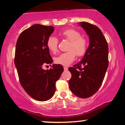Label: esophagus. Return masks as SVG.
Here are the masks:
<instances>
[{
	"label": "esophagus",
	"instance_id": "obj_1",
	"mask_svg": "<svg viewBox=\"0 0 125 125\" xmlns=\"http://www.w3.org/2000/svg\"><path fill=\"white\" fill-rule=\"evenodd\" d=\"M63 68H64V71H67V69H68V67H67V66H64Z\"/></svg>",
	"mask_w": 125,
	"mask_h": 125
}]
</instances>
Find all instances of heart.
Segmentation results:
<instances>
[{
  "instance_id": "heart-1",
  "label": "heart",
  "mask_w": 125,
  "mask_h": 125,
  "mask_svg": "<svg viewBox=\"0 0 125 125\" xmlns=\"http://www.w3.org/2000/svg\"><path fill=\"white\" fill-rule=\"evenodd\" d=\"M62 39L69 41L67 50L68 51L54 58V62L57 64L67 66L74 61L76 54L77 57L83 56L88 48V41L86 38L81 36V33L76 30L69 29L60 33ZM58 39L54 36H50L48 39L46 45L48 49L53 53L58 51Z\"/></svg>"
}]
</instances>
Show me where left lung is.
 I'll return each instance as SVG.
<instances>
[{"mask_svg":"<svg viewBox=\"0 0 125 125\" xmlns=\"http://www.w3.org/2000/svg\"><path fill=\"white\" fill-rule=\"evenodd\" d=\"M79 23L89 36L90 44L82 60L69 68L72 74L69 85L76 96L87 98L94 95L102 84L109 65V48L98 27L84 21Z\"/></svg>","mask_w":125,"mask_h":125,"instance_id":"left-lung-1","label":"left lung"}]
</instances>
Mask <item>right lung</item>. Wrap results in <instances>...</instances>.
Returning <instances> with one entry per match:
<instances>
[{
    "label": "right lung",
    "instance_id": "1",
    "mask_svg": "<svg viewBox=\"0 0 125 125\" xmlns=\"http://www.w3.org/2000/svg\"><path fill=\"white\" fill-rule=\"evenodd\" d=\"M53 31L52 26L34 25L21 33L16 45L15 64L20 83L30 96L39 101L52 97L56 82L64 71L59 64L43 69L53 62L46 42Z\"/></svg>",
    "mask_w": 125,
    "mask_h": 125
}]
</instances>
